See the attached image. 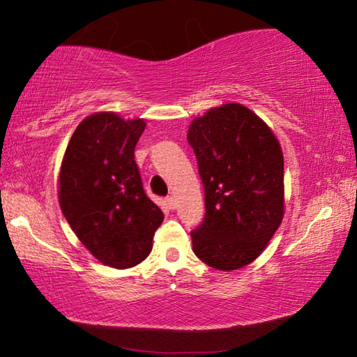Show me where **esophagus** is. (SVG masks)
Returning <instances> with one entry per match:
<instances>
[{
    "mask_svg": "<svg viewBox=\"0 0 357 357\" xmlns=\"http://www.w3.org/2000/svg\"><path fill=\"white\" fill-rule=\"evenodd\" d=\"M166 204H167V208L172 209V211L177 208V201H175V198H172V196H169V198H166Z\"/></svg>",
    "mask_w": 357,
    "mask_h": 357,
    "instance_id": "34e87169",
    "label": "esophagus"
}]
</instances>
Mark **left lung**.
Masks as SVG:
<instances>
[{
  "label": "left lung",
  "instance_id": "8db88e82",
  "mask_svg": "<svg viewBox=\"0 0 357 357\" xmlns=\"http://www.w3.org/2000/svg\"><path fill=\"white\" fill-rule=\"evenodd\" d=\"M187 138L198 159L206 204L203 224L191 231L195 255L224 272L251 264L285 214L278 138L240 102L195 117Z\"/></svg>",
  "mask_w": 357,
  "mask_h": 357
}]
</instances>
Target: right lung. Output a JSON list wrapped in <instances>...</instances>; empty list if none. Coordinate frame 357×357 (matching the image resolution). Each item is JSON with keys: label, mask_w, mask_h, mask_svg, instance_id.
I'll return each mask as SVG.
<instances>
[{"label": "right lung", "mask_w": 357, "mask_h": 357, "mask_svg": "<svg viewBox=\"0 0 357 357\" xmlns=\"http://www.w3.org/2000/svg\"><path fill=\"white\" fill-rule=\"evenodd\" d=\"M144 119L101 111L86 116L67 143L58 178L61 211L86 250L105 266L140 264L164 214L144 193L135 146Z\"/></svg>", "instance_id": "add662e5"}]
</instances>
